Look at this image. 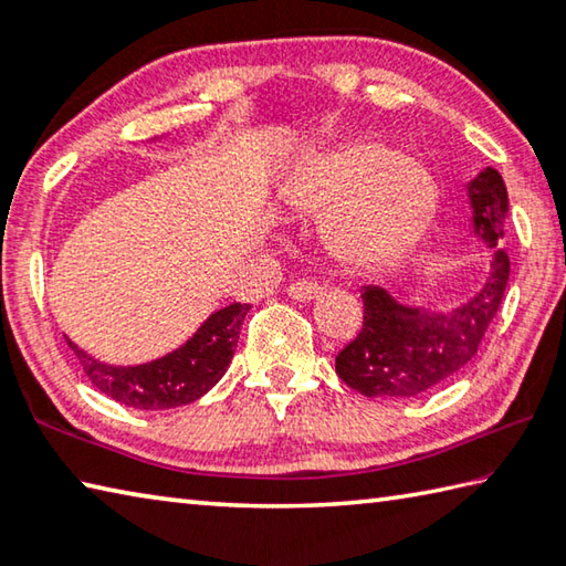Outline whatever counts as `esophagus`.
<instances>
[{
	"mask_svg": "<svg viewBox=\"0 0 566 566\" xmlns=\"http://www.w3.org/2000/svg\"><path fill=\"white\" fill-rule=\"evenodd\" d=\"M286 294H290V300H294V302H312L314 296L322 294V286L317 282L300 280V282L286 286Z\"/></svg>",
	"mask_w": 566,
	"mask_h": 566,
	"instance_id": "1",
	"label": "esophagus"
}]
</instances>
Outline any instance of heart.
Here are the masks:
<instances>
[{
  "label": "heart",
  "mask_w": 566,
  "mask_h": 566,
  "mask_svg": "<svg viewBox=\"0 0 566 566\" xmlns=\"http://www.w3.org/2000/svg\"><path fill=\"white\" fill-rule=\"evenodd\" d=\"M437 189L417 159L379 142H352L312 157L290 187L302 217L329 219L334 256L352 270L389 264L434 212Z\"/></svg>",
  "instance_id": "heart-1"
}]
</instances>
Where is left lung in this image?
<instances>
[{
    "mask_svg": "<svg viewBox=\"0 0 566 566\" xmlns=\"http://www.w3.org/2000/svg\"><path fill=\"white\" fill-rule=\"evenodd\" d=\"M472 237L492 252L484 284L452 310L405 304L387 286H361L364 322L337 354V375L364 397L411 399L442 387L474 357L510 280L504 224L510 197L500 171L486 167L467 185Z\"/></svg>",
    "mask_w": 566,
    "mask_h": 566,
    "instance_id": "1",
    "label": "left lung"
}]
</instances>
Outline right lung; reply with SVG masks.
Segmentation results:
<instances>
[{
	"label": "right lung",
	"mask_w": 566,
	"mask_h": 566,
	"mask_svg": "<svg viewBox=\"0 0 566 566\" xmlns=\"http://www.w3.org/2000/svg\"><path fill=\"white\" fill-rule=\"evenodd\" d=\"M249 310V304H229L217 310L181 347L167 352L165 357L129 367L94 359L72 339H66V344L102 395L132 409H175L205 397L224 377Z\"/></svg>",
	"instance_id": "obj_1"
}]
</instances>
